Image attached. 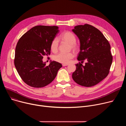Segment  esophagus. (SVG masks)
Here are the masks:
<instances>
[{
	"label": "esophagus",
	"mask_w": 126,
	"mask_h": 126,
	"mask_svg": "<svg viewBox=\"0 0 126 126\" xmlns=\"http://www.w3.org/2000/svg\"><path fill=\"white\" fill-rule=\"evenodd\" d=\"M67 65H68V64H62L63 66H67Z\"/></svg>",
	"instance_id": "1"
}]
</instances>
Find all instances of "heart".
I'll list each match as a JSON object with an SVG mask.
<instances>
[{
    "label": "heart",
    "mask_w": 126,
    "mask_h": 126,
    "mask_svg": "<svg viewBox=\"0 0 126 126\" xmlns=\"http://www.w3.org/2000/svg\"><path fill=\"white\" fill-rule=\"evenodd\" d=\"M60 39L62 41H65L70 44V48L74 51H77L79 49V46L76 43L77 39L76 36L73 33L67 31L65 32L61 35ZM59 47V40L56 38L52 40L50 44V49L53 52H56L58 50ZM74 55L72 53L60 52L55 55L53 59L55 61L63 64H67L70 62L71 59L73 58Z\"/></svg>",
    "instance_id": "heart-1"
}]
</instances>
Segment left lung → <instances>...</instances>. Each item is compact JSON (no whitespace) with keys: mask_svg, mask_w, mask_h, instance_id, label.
<instances>
[{"mask_svg":"<svg viewBox=\"0 0 126 126\" xmlns=\"http://www.w3.org/2000/svg\"><path fill=\"white\" fill-rule=\"evenodd\" d=\"M72 32L80 42L77 59L81 63L87 61L84 66L80 62L76 64L72 79L82 86H93L109 74L113 59L110 45L101 32L91 25H77Z\"/></svg>","mask_w":126,"mask_h":126,"instance_id":"obj_1","label":"left lung"}]
</instances>
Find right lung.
<instances>
[{
	"label": "right lung",
	"instance_id": "right-lung-1",
	"mask_svg": "<svg viewBox=\"0 0 126 126\" xmlns=\"http://www.w3.org/2000/svg\"><path fill=\"white\" fill-rule=\"evenodd\" d=\"M57 26L37 25L19 39L15 49L14 64L22 80L35 88L43 87L56 78L61 63L51 61L46 66L42 59L50 54V44L58 34Z\"/></svg>",
	"mask_w": 126,
	"mask_h": 126
}]
</instances>
